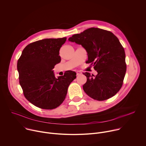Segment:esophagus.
Masks as SVG:
<instances>
[{"mask_svg":"<svg viewBox=\"0 0 146 146\" xmlns=\"http://www.w3.org/2000/svg\"><path fill=\"white\" fill-rule=\"evenodd\" d=\"M76 74H77V76H79V75L81 74L82 73L80 71H79V70H77L76 71Z\"/></svg>","mask_w":146,"mask_h":146,"instance_id":"1","label":"esophagus"}]
</instances>
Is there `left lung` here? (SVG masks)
Returning a JSON list of instances; mask_svg holds the SVG:
<instances>
[{"mask_svg": "<svg viewBox=\"0 0 146 146\" xmlns=\"http://www.w3.org/2000/svg\"><path fill=\"white\" fill-rule=\"evenodd\" d=\"M68 40L86 50V63L90 64L98 72L95 76L83 73L87 79L83 85L84 92L99 101L114 96L122 86L127 70L125 53L118 38L110 31L91 28Z\"/></svg>", "mask_w": 146, "mask_h": 146, "instance_id": "1", "label": "left lung"}]
</instances>
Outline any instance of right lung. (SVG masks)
<instances>
[{
  "label": "right lung",
  "mask_w": 146,
  "mask_h": 146,
  "mask_svg": "<svg viewBox=\"0 0 146 146\" xmlns=\"http://www.w3.org/2000/svg\"><path fill=\"white\" fill-rule=\"evenodd\" d=\"M66 37L45 38L25 47L17 62L19 84L25 98L39 108H56L66 98L69 86L76 73L66 71L55 77V65L60 62L59 50Z\"/></svg>",
  "instance_id": "add662e5"
}]
</instances>
